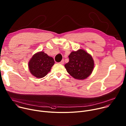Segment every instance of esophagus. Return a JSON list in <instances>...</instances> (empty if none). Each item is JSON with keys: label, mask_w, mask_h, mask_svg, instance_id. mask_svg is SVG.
Wrapping results in <instances>:
<instances>
[{"label": "esophagus", "mask_w": 126, "mask_h": 126, "mask_svg": "<svg viewBox=\"0 0 126 126\" xmlns=\"http://www.w3.org/2000/svg\"><path fill=\"white\" fill-rule=\"evenodd\" d=\"M60 63L61 64H63V63H64V60H63Z\"/></svg>", "instance_id": "34e87169"}]
</instances>
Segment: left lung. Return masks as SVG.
<instances>
[{"label":"left lung","instance_id":"8db88e82","mask_svg":"<svg viewBox=\"0 0 126 126\" xmlns=\"http://www.w3.org/2000/svg\"><path fill=\"white\" fill-rule=\"evenodd\" d=\"M69 62L64 66L73 78L83 80L90 75L94 68V61L92 56L83 49L72 51L69 56Z\"/></svg>","mask_w":126,"mask_h":126}]
</instances>
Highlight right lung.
I'll return each instance as SVG.
<instances>
[{"instance_id":"1","label":"right lung","mask_w":126,"mask_h":126,"mask_svg":"<svg viewBox=\"0 0 126 126\" xmlns=\"http://www.w3.org/2000/svg\"><path fill=\"white\" fill-rule=\"evenodd\" d=\"M54 64V61L52 57L43 51L39 52L35 54L29 62V69L34 76L42 78L50 72Z\"/></svg>"}]
</instances>
